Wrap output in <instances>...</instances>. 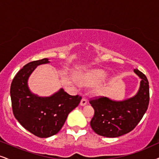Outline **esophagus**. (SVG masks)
I'll use <instances>...</instances> for the list:
<instances>
[{
  "instance_id": "1",
  "label": "esophagus",
  "mask_w": 159,
  "mask_h": 159,
  "mask_svg": "<svg viewBox=\"0 0 159 159\" xmlns=\"http://www.w3.org/2000/svg\"><path fill=\"white\" fill-rule=\"evenodd\" d=\"M87 102H88L87 99H86L85 98H83L81 102H80V105H81L82 106H83V105H85L86 104H87Z\"/></svg>"
}]
</instances>
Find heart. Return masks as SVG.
I'll return each mask as SVG.
<instances>
[{
	"label": "heart",
	"mask_w": 159,
	"mask_h": 159,
	"mask_svg": "<svg viewBox=\"0 0 159 159\" xmlns=\"http://www.w3.org/2000/svg\"><path fill=\"white\" fill-rule=\"evenodd\" d=\"M106 74L100 70H95L91 73L85 74L80 77V82L84 85H91V84L99 83L105 79Z\"/></svg>",
	"instance_id": "b5f03b06"
}]
</instances>
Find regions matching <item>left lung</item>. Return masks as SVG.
I'll list each match as a JSON object with an SVG mask.
<instances>
[{"label": "left lung", "mask_w": 159, "mask_h": 159, "mask_svg": "<svg viewBox=\"0 0 159 159\" xmlns=\"http://www.w3.org/2000/svg\"><path fill=\"white\" fill-rule=\"evenodd\" d=\"M142 79L140 89L135 97L122 102H116L105 97L91 98L90 104L94 109L91 127L102 136L115 138L132 131L147 111L150 101L149 82L142 72L134 69Z\"/></svg>", "instance_id": "1"}]
</instances>
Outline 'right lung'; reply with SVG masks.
Here are the masks:
<instances>
[{
	"label": "right lung",
	"mask_w": 159,
	"mask_h": 159,
	"mask_svg": "<svg viewBox=\"0 0 159 159\" xmlns=\"http://www.w3.org/2000/svg\"><path fill=\"white\" fill-rule=\"evenodd\" d=\"M49 62L47 58L29 62L17 72L11 82L10 95L13 114L25 130L40 138L57 134L68 113L79 105L80 95L71 96L60 89L50 97H39L29 91L27 80L40 64Z\"/></svg>",
	"instance_id": "add662e5"
}]
</instances>
